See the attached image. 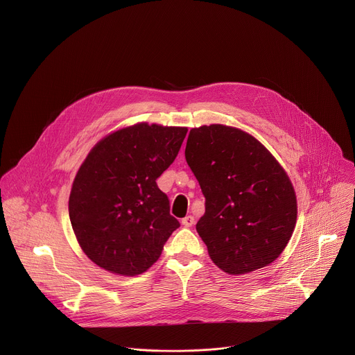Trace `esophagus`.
Masks as SVG:
<instances>
[{
    "label": "esophagus",
    "mask_w": 355,
    "mask_h": 355,
    "mask_svg": "<svg viewBox=\"0 0 355 355\" xmlns=\"http://www.w3.org/2000/svg\"><path fill=\"white\" fill-rule=\"evenodd\" d=\"M181 223H182V226H185V227H191V226H193L195 219H193V216L188 215V216H185V218L181 219Z\"/></svg>",
    "instance_id": "34e87169"
}]
</instances>
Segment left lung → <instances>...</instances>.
Returning <instances> with one entry per match:
<instances>
[{"label":"left lung","mask_w":355,"mask_h":355,"mask_svg":"<svg viewBox=\"0 0 355 355\" xmlns=\"http://www.w3.org/2000/svg\"><path fill=\"white\" fill-rule=\"evenodd\" d=\"M185 159L207 199L196 232L215 266L241 275L275 261L292 237L297 202L271 151L239 128L212 123L189 130Z\"/></svg>","instance_id":"left-lung-1"}]
</instances>
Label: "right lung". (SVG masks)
Masks as SVG:
<instances>
[{"mask_svg": "<svg viewBox=\"0 0 355 355\" xmlns=\"http://www.w3.org/2000/svg\"><path fill=\"white\" fill-rule=\"evenodd\" d=\"M188 129L139 122L101 139L71 185L69 215L85 256L116 275L147 271L180 227L156 180L170 167Z\"/></svg>", "mask_w": 355, "mask_h": 355, "instance_id": "obj_1", "label": "right lung"}]
</instances>
